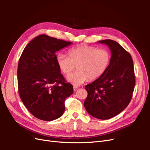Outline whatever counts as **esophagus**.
Masks as SVG:
<instances>
[{"mask_svg": "<svg viewBox=\"0 0 150 150\" xmlns=\"http://www.w3.org/2000/svg\"><path fill=\"white\" fill-rule=\"evenodd\" d=\"M73 89H74V91H77V90H78V89H79V88L78 87V86H74V87H73Z\"/></svg>", "mask_w": 150, "mask_h": 150, "instance_id": "obj_1", "label": "esophagus"}]
</instances>
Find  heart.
I'll return each mask as SVG.
<instances>
[{
  "label": "heart",
  "instance_id": "obj_1",
  "mask_svg": "<svg viewBox=\"0 0 150 150\" xmlns=\"http://www.w3.org/2000/svg\"><path fill=\"white\" fill-rule=\"evenodd\" d=\"M56 61L64 74H69L76 66L78 69L68 75L66 79L74 86H78L88 79L95 80L103 76L110 64L111 54L106 49L81 45L69 49L68 56L58 53Z\"/></svg>",
  "mask_w": 150,
  "mask_h": 150
}]
</instances>
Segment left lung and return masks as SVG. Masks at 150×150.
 Masks as SVG:
<instances>
[{"label": "left lung", "instance_id": "obj_1", "mask_svg": "<svg viewBox=\"0 0 150 150\" xmlns=\"http://www.w3.org/2000/svg\"><path fill=\"white\" fill-rule=\"evenodd\" d=\"M105 44L111 52L110 64L100 78L85 86L88 96L84 102L90 115L108 120L128 106L135 85L133 61L130 54L111 39L98 41Z\"/></svg>", "mask_w": 150, "mask_h": 150}]
</instances>
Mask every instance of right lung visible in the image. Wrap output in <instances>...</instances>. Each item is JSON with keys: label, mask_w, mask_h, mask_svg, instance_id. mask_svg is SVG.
<instances>
[{"label": "right lung", "mask_w": 150, "mask_h": 150, "mask_svg": "<svg viewBox=\"0 0 150 150\" xmlns=\"http://www.w3.org/2000/svg\"><path fill=\"white\" fill-rule=\"evenodd\" d=\"M71 42L39 35L27 45L17 68L19 96L24 106L37 118L52 121L65 110L66 99L73 93L56 61V52Z\"/></svg>", "instance_id": "right-lung-1"}]
</instances>
